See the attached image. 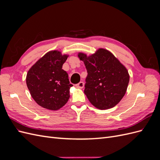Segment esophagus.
I'll return each instance as SVG.
<instances>
[{
    "instance_id": "esophagus-1",
    "label": "esophagus",
    "mask_w": 160,
    "mask_h": 160,
    "mask_svg": "<svg viewBox=\"0 0 160 160\" xmlns=\"http://www.w3.org/2000/svg\"><path fill=\"white\" fill-rule=\"evenodd\" d=\"M76 87L77 88H79V89H82V88H83V87H84V83L83 81H81V82H79V83H77V85H76Z\"/></svg>"
}]
</instances>
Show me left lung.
<instances>
[{"label":"left lung","instance_id":"left-lung-1","mask_svg":"<svg viewBox=\"0 0 160 160\" xmlns=\"http://www.w3.org/2000/svg\"><path fill=\"white\" fill-rule=\"evenodd\" d=\"M88 71L84 93L90 103L99 109H108L118 104L128 89V71L109 51L99 48L88 55L78 52Z\"/></svg>","mask_w":160,"mask_h":160}]
</instances>
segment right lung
Returning <instances> with one entry per match:
<instances>
[{"label": "right lung", "instance_id": "add662e5", "mask_svg": "<svg viewBox=\"0 0 160 160\" xmlns=\"http://www.w3.org/2000/svg\"><path fill=\"white\" fill-rule=\"evenodd\" d=\"M68 57L60 51H50L28 70L27 88L32 99L41 107L56 111L68 101L72 85L69 83L67 72L62 69Z\"/></svg>", "mask_w": 160, "mask_h": 160}]
</instances>
